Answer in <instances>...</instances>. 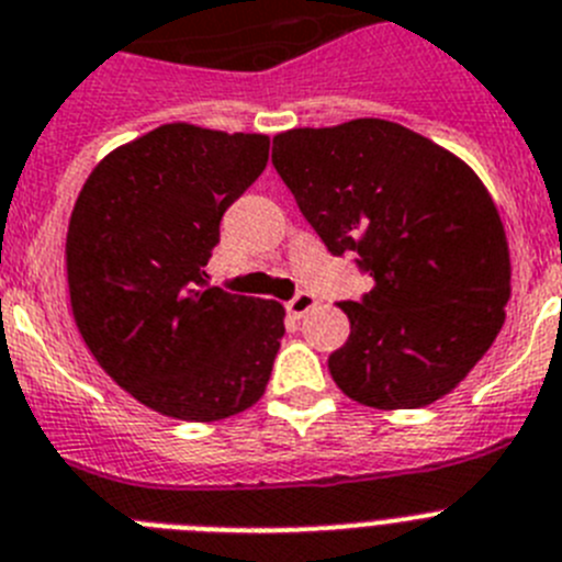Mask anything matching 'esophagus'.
I'll return each instance as SVG.
<instances>
[{
	"mask_svg": "<svg viewBox=\"0 0 562 562\" xmlns=\"http://www.w3.org/2000/svg\"><path fill=\"white\" fill-rule=\"evenodd\" d=\"M285 308H288V314L294 316V319H302V316L308 314V311L316 308V296L308 294V291H300L294 300H288Z\"/></svg>",
	"mask_w": 562,
	"mask_h": 562,
	"instance_id": "obj_1",
	"label": "esophagus"
}]
</instances>
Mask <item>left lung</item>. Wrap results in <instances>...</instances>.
Listing matches in <instances>:
<instances>
[{"mask_svg": "<svg viewBox=\"0 0 562 562\" xmlns=\"http://www.w3.org/2000/svg\"><path fill=\"white\" fill-rule=\"evenodd\" d=\"M271 160L328 251H356L373 280L339 305L350 336L328 370L341 393L416 409L456 390L504 328L512 294L504 223L481 178L382 119L288 130Z\"/></svg>", "mask_w": 562, "mask_h": 562, "instance_id": "left-lung-1", "label": "left lung"}]
</instances>
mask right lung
I'll use <instances>...</instances> for the list:
<instances>
[{"mask_svg":"<svg viewBox=\"0 0 562 562\" xmlns=\"http://www.w3.org/2000/svg\"><path fill=\"white\" fill-rule=\"evenodd\" d=\"M268 164V135L164 124L106 155L67 228L78 334L160 416L221 422L266 393L285 334L274 300L206 282L221 221Z\"/></svg>","mask_w":562,"mask_h":562,"instance_id":"obj_1","label":"right lung"}]
</instances>
